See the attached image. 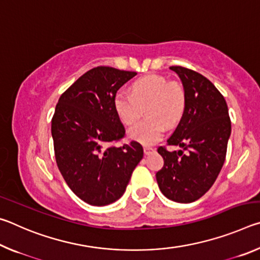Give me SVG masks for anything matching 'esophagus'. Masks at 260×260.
<instances>
[{"instance_id": "obj_1", "label": "esophagus", "mask_w": 260, "mask_h": 260, "mask_svg": "<svg viewBox=\"0 0 260 260\" xmlns=\"http://www.w3.org/2000/svg\"><path fill=\"white\" fill-rule=\"evenodd\" d=\"M143 151H144V155L149 156V155H151V153L155 152L156 149L155 148H151V147H144L143 148Z\"/></svg>"}]
</instances>
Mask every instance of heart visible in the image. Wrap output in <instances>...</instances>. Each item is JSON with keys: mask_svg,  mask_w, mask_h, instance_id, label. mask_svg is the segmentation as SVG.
Segmentation results:
<instances>
[{"mask_svg": "<svg viewBox=\"0 0 260 260\" xmlns=\"http://www.w3.org/2000/svg\"><path fill=\"white\" fill-rule=\"evenodd\" d=\"M186 104V90L181 83L161 76L141 78L131 86V94L119 90L113 98L114 111L125 125L134 124L146 108L147 119L132 126L127 133L131 140L144 146H151L161 139L164 125H178Z\"/></svg>", "mask_w": 260, "mask_h": 260, "instance_id": "b5f03b06", "label": "heart"}]
</instances>
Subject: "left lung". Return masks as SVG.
I'll use <instances>...</instances> for the list:
<instances>
[{"label": "left lung", "mask_w": 260, "mask_h": 260, "mask_svg": "<svg viewBox=\"0 0 260 260\" xmlns=\"http://www.w3.org/2000/svg\"><path fill=\"white\" fill-rule=\"evenodd\" d=\"M186 90V111L169 146L179 151L158 148L164 166L156 173L158 187L167 199L191 203L212 187L225 162L231 136V119L223 96L209 79L192 70L171 67Z\"/></svg>", "instance_id": "8db88e82"}]
</instances>
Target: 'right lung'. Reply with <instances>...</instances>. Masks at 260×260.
<instances>
[{
    "label": "right lung",
    "instance_id": "1",
    "mask_svg": "<svg viewBox=\"0 0 260 260\" xmlns=\"http://www.w3.org/2000/svg\"><path fill=\"white\" fill-rule=\"evenodd\" d=\"M135 76L110 67L94 68L68 88L56 105L51 135L57 166L71 190L90 205L119 200L143 157L136 141L113 146L125 135L113 98Z\"/></svg>",
    "mask_w": 260,
    "mask_h": 260
}]
</instances>
